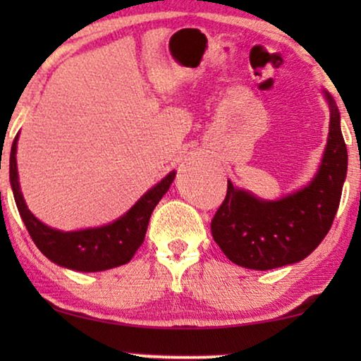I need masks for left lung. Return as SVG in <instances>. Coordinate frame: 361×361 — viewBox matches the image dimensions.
<instances>
[{"label": "left lung", "mask_w": 361, "mask_h": 361, "mask_svg": "<svg viewBox=\"0 0 361 361\" xmlns=\"http://www.w3.org/2000/svg\"><path fill=\"white\" fill-rule=\"evenodd\" d=\"M325 98L330 105L327 146L317 174L304 189L279 200H261L228 180L210 230L235 264L266 271L298 263L329 233L342 197L348 154L338 108L327 92Z\"/></svg>", "instance_id": "8db88e82"}]
</instances>
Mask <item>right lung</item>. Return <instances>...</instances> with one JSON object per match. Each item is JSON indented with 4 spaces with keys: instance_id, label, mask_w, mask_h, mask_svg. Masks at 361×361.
Listing matches in <instances>:
<instances>
[{
    "instance_id": "right-lung-1",
    "label": "right lung",
    "mask_w": 361,
    "mask_h": 361,
    "mask_svg": "<svg viewBox=\"0 0 361 361\" xmlns=\"http://www.w3.org/2000/svg\"><path fill=\"white\" fill-rule=\"evenodd\" d=\"M18 136L14 137L9 154V180H11L14 200H16L19 215L26 225L31 238L39 251L59 266L95 273L126 264L137 248L142 245L146 236L147 224L154 207L159 204L162 195L169 190L176 172L172 171L146 192L125 215L98 228H87L78 231H61L44 225L27 209L24 197L19 189L18 177Z\"/></svg>"
}]
</instances>
